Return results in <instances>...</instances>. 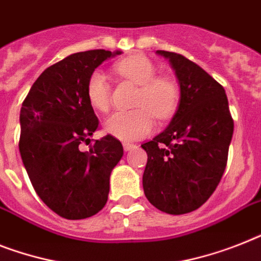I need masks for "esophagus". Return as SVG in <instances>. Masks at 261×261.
Masks as SVG:
<instances>
[{
    "mask_svg": "<svg viewBox=\"0 0 261 261\" xmlns=\"http://www.w3.org/2000/svg\"><path fill=\"white\" fill-rule=\"evenodd\" d=\"M122 146H124V150H130L135 148V144H130V143H122Z\"/></svg>",
    "mask_w": 261,
    "mask_h": 261,
    "instance_id": "obj_1",
    "label": "esophagus"
}]
</instances>
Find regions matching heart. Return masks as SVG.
Segmentation results:
<instances>
[{
  "mask_svg": "<svg viewBox=\"0 0 261 261\" xmlns=\"http://www.w3.org/2000/svg\"><path fill=\"white\" fill-rule=\"evenodd\" d=\"M120 76L140 85L136 107L130 112H116L105 121V132L124 141L140 140L154 128V117L167 120L180 102V88L169 77H157V68L149 58L130 56L115 66ZM87 98L97 112H107L111 105V87L102 70L90 73L87 83Z\"/></svg>",
  "mask_w": 261,
  "mask_h": 261,
  "instance_id": "obj_1",
  "label": "heart"
}]
</instances>
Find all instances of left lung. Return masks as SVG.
Instances as JSON below:
<instances>
[{
	"label": "left lung",
	"mask_w": 261,
	"mask_h": 261,
	"mask_svg": "<svg viewBox=\"0 0 261 261\" xmlns=\"http://www.w3.org/2000/svg\"><path fill=\"white\" fill-rule=\"evenodd\" d=\"M180 102L169 125L143 144L148 154L143 174L146 199L157 210L184 215L210 199L225 171L233 135L225 90L197 64L172 51Z\"/></svg>",
	"instance_id": "left-lung-1"
}]
</instances>
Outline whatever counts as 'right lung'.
<instances>
[{"mask_svg":"<svg viewBox=\"0 0 261 261\" xmlns=\"http://www.w3.org/2000/svg\"><path fill=\"white\" fill-rule=\"evenodd\" d=\"M122 51H80L49 66L30 88L19 112V153L34 191L53 212L69 220L93 216L107 204L109 178L121 160V143L108 135L89 152L98 126L87 98L90 73Z\"/></svg>","mask_w":261,"mask_h":261,"instance_id":"1","label":"right lung"}]
</instances>
